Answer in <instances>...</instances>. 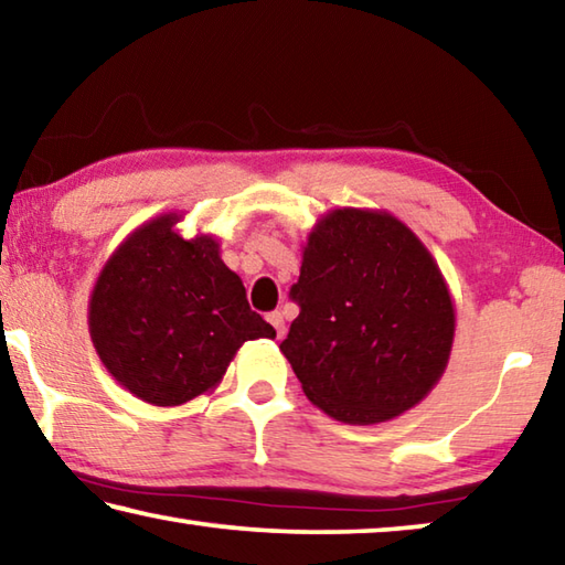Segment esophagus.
Returning a JSON list of instances; mask_svg holds the SVG:
<instances>
[{"label":"esophagus","mask_w":565,"mask_h":565,"mask_svg":"<svg viewBox=\"0 0 565 565\" xmlns=\"http://www.w3.org/2000/svg\"><path fill=\"white\" fill-rule=\"evenodd\" d=\"M269 323L276 329V337L284 339L286 333V319H284V311H271L269 313Z\"/></svg>","instance_id":"esophagus-1"}]
</instances>
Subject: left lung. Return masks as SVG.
I'll return each mask as SVG.
<instances>
[{
	"mask_svg": "<svg viewBox=\"0 0 565 565\" xmlns=\"http://www.w3.org/2000/svg\"><path fill=\"white\" fill-rule=\"evenodd\" d=\"M291 299L301 313L279 349L306 398L341 424H384L441 381L454 296L434 254L386 209L321 214L301 246Z\"/></svg>",
	"mask_w": 565,
	"mask_h": 565,
	"instance_id": "1",
	"label": "left lung"
}]
</instances>
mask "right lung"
Returning a JSON list of instances; mask_svg holds the SVG:
<instances>
[{
  "mask_svg": "<svg viewBox=\"0 0 565 565\" xmlns=\"http://www.w3.org/2000/svg\"><path fill=\"white\" fill-rule=\"evenodd\" d=\"M181 212L151 216L114 248L89 296V337L131 396L171 408L214 394L246 341L276 331L248 309L214 234L184 236Z\"/></svg>",
  "mask_w": 565,
  "mask_h": 565,
  "instance_id": "obj_1",
  "label": "right lung"
}]
</instances>
